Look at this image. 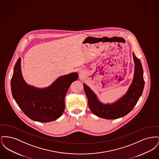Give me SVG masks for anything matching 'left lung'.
Segmentation results:
<instances>
[{"mask_svg": "<svg viewBox=\"0 0 159 159\" xmlns=\"http://www.w3.org/2000/svg\"><path fill=\"white\" fill-rule=\"evenodd\" d=\"M135 71L132 82L127 93L112 104H104L99 101L91 89L83 83L84 90L88 99L91 111L101 118L116 119L126 116L134 108L143 93L144 80L143 69L140 60L133 53Z\"/></svg>", "mask_w": 159, "mask_h": 159, "instance_id": "obj_1", "label": "left lung"}]
</instances>
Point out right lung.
I'll return each mask as SVG.
<instances>
[{
	"label": "right lung",
	"mask_w": 159,
	"mask_h": 159,
	"mask_svg": "<svg viewBox=\"0 0 159 159\" xmlns=\"http://www.w3.org/2000/svg\"><path fill=\"white\" fill-rule=\"evenodd\" d=\"M77 79L78 74L72 73L61 76L46 88H34L24 80L19 58L11 81V91L18 106L28 117L39 122H49L57 120L63 113L67 92Z\"/></svg>",
	"instance_id": "1"
}]
</instances>
